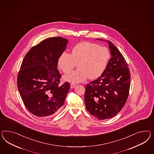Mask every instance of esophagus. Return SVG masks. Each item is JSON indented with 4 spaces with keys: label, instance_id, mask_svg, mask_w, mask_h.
Segmentation results:
<instances>
[{
    "label": "esophagus",
    "instance_id": "esophagus-1",
    "mask_svg": "<svg viewBox=\"0 0 154 154\" xmlns=\"http://www.w3.org/2000/svg\"><path fill=\"white\" fill-rule=\"evenodd\" d=\"M70 86H71V88H75V83H71Z\"/></svg>",
    "mask_w": 154,
    "mask_h": 154
}]
</instances>
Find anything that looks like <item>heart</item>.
<instances>
[{
	"mask_svg": "<svg viewBox=\"0 0 154 154\" xmlns=\"http://www.w3.org/2000/svg\"><path fill=\"white\" fill-rule=\"evenodd\" d=\"M110 57L107 48L90 42H82L72 48V53L63 52L59 57V68L65 73H69L79 63V68L64 77L66 81L79 83L88 77L95 79L105 70Z\"/></svg>",
	"mask_w": 154,
	"mask_h": 154,
	"instance_id": "obj_1",
	"label": "heart"
}]
</instances>
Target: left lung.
<instances>
[{
  "label": "left lung",
  "instance_id": "8db88e82",
  "mask_svg": "<svg viewBox=\"0 0 154 154\" xmlns=\"http://www.w3.org/2000/svg\"><path fill=\"white\" fill-rule=\"evenodd\" d=\"M106 42L111 58L101 75L87 85L85 94L88 112L100 120L111 118L121 111L128 99L131 83L125 58L112 42Z\"/></svg>",
  "mask_w": 154,
  "mask_h": 154
}]
</instances>
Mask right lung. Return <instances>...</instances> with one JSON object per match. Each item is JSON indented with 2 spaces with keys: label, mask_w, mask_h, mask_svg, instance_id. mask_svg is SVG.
<instances>
[{
  "label": "right lung",
  "mask_w": 154,
  "mask_h": 154,
  "mask_svg": "<svg viewBox=\"0 0 154 154\" xmlns=\"http://www.w3.org/2000/svg\"><path fill=\"white\" fill-rule=\"evenodd\" d=\"M68 42L62 37L46 38L28 51L21 64L17 87L26 108L35 116H52L64 103L70 86L59 85L57 66Z\"/></svg>",
  "instance_id": "right-lung-1"
}]
</instances>
